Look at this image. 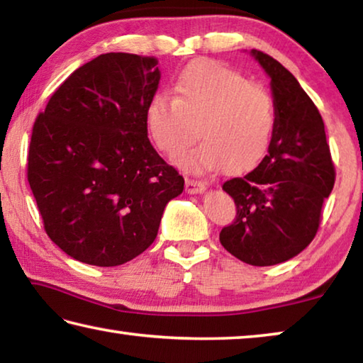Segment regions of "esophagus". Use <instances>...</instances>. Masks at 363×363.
Returning a JSON list of instances; mask_svg holds the SVG:
<instances>
[{
    "label": "esophagus",
    "mask_w": 363,
    "mask_h": 363,
    "mask_svg": "<svg viewBox=\"0 0 363 363\" xmlns=\"http://www.w3.org/2000/svg\"><path fill=\"white\" fill-rule=\"evenodd\" d=\"M206 190V184L203 181H196L192 177H186V192L187 194H201Z\"/></svg>",
    "instance_id": "obj_1"
}]
</instances>
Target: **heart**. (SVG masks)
Listing matches in <instances>:
<instances>
[{
	"instance_id": "b5f03b06",
	"label": "heart",
	"mask_w": 363,
	"mask_h": 363,
	"mask_svg": "<svg viewBox=\"0 0 363 363\" xmlns=\"http://www.w3.org/2000/svg\"><path fill=\"white\" fill-rule=\"evenodd\" d=\"M174 96L155 93L144 121L158 150L174 157L196 139L201 144L176 162L190 171L245 173L266 155L275 130V104L261 84L216 60H200L181 70Z\"/></svg>"
}]
</instances>
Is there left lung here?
Masks as SVG:
<instances>
[{"label": "left lung", "mask_w": 363, "mask_h": 363, "mask_svg": "<svg viewBox=\"0 0 363 363\" xmlns=\"http://www.w3.org/2000/svg\"><path fill=\"white\" fill-rule=\"evenodd\" d=\"M251 52L270 77L275 130L257 168L223 184L237 214L219 242L240 261L262 267L291 259L314 240L336 173L315 104L279 60Z\"/></svg>", "instance_id": "left-lung-1"}]
</instances>
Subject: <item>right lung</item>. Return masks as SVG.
I'll return each instance as SVG.
<instances>
[{"instance_id": "1", "label": "right lung", "mask_w": 363, "mask_h": 363, "mask_svg": "<svg viewBox=\"0 0 363 363\" xmlns=\"http://www.w3.org/2000/svg\"><path fill=\"white\" fill-rule=\"evenodd\" d=\"M157 57L107 52L77 69L35 120L27 179L49 238L91 266L134 259L157 238L184 177L153 149L145 106Z\"/></svg>"}]
</instances>
